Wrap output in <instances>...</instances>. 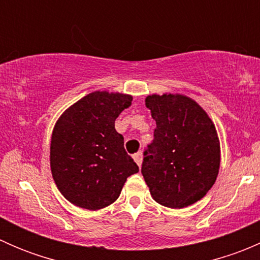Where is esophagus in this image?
<instances>
[{
  "label": "esophagus",
  "mask_w": 260,
  "mask_h": 260,
  "mask_svg": "<svg viewBox=\"0 0 260 260\" xmlns=\"http://www.w3.org/2000/svg\"><path fill=\"white\" fill-rule=\"evenodd\" d=\"M133 159L136 161V164L138 165V166L141 167V165H142V159H143V156H142V152H137V153L133 156Z\"/></svg>",
  "instance_id": "34e87169"
}]
</instances>
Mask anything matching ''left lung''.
<instances>
[{
    "label": "left lung",
    "mask_w": 260,
    "mask_h": 260,
    "mask_svg": "<svg viewBox=\"0 0 260 260\" xmlns=\"http://www.w3.org/2000/svg\"><path fill=\"white\" fill-rule=\"evenodd\" d=\"M146 107L157 127L143 157V179L159 205L187 208L209 192L219 175L216 128L205 109L185 94H151Z\"/></svg>",
    "instance_id": "1"
}]
</instances>
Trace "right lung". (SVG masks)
Wrapping results in <instances>:
<instances>
[{"mask_svg":"<svg viewBox=\"0 0 260 260\" xmlns=\"http://www.w3.org/2000/svg\"><path fill=\"white\" fill-rule=\"evenodd\" d=\"M133 96L95 90L65 109L52 129L50 169L57 190L69 203L86 210L113 204L127 177L138 166L115 131L117 117Z\"/></svg>","mask_w":260,"mask_h":260,"instance_id":"right-lung-1","label":"right lung"}]
</instances>
